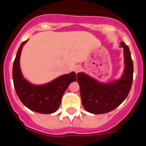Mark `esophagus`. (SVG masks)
<instances>
[{"label": "esophagus", "mask_w": 146, "mask_h": 146, "mask_svg": "<svg viewBox=\"0 0 146 146\" xmlns=\"http://www.w3.org/2000/svg\"><path fill=\"white\" fill-rule=\"evenodd\" d=\"M80 70H81L80 66H76L75 68H74V72H75L76 73H78L79 72H80Z\"/></svg>", "instance_id": "obj_1"}]
</instances>
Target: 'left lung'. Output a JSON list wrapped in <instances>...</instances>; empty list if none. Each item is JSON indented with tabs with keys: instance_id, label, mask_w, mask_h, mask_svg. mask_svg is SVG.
<instances>
[{
	"instance_id": "1",
	"label": "left lung",
	"mask_w": 146,
	"mask_h": 146,
	"mask_svg": "<svg viewBox=\"0 0 146 146\" xmlns=\"http://www.w3.org/2000/svg\"><path fill=\"white\" fill-rule=\"evenodd\" d=\"M124 72L118 80L111 83H101L85 73H77L82 105L88 112L103 114L112 111L125 100L131 90L133 80V61L129 49L123 42Z\"/></svg>"
}]
</instances>
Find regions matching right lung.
<instances>
[{"mask_svg":"<svg viewBox=\"0 0 146 146\" xmlns=\"http://www.w3.org/2000/svg\"><path fill=\"white\" fill-rule=\"evenodd\" d=\"M28 40L21 44L13 64L12 77L15 91L22 103L28 109L43 114L53 113L60 107L62 96L68 86L76 80L75 72L60 76L44 85L30 83L23 77L20 66L22 49Z\"/></svg>","mask_w":146,"mask_h":146,"instance_id":"add662e5","label":"right lung"}]
</instances>
